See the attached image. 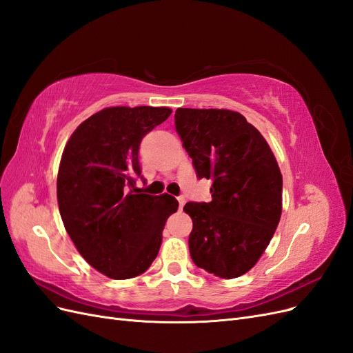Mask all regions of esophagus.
<instances>
[{"label": "esophagus", "instance_id": "34e87169", "mask_svg": "<svg viewBox=\"0 0 353 353\" xmlns=\"http://www.w3.org/2000/svg\"><path fill=\"white\" fill-rule=\"evenodd\" d=\"M178 205H179V210L184 208V205H185V197L184 196H179L178 197Z\"/></svg>", "mask_w": 353, "mask_h": 353}]
</instances>
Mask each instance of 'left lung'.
Instances as JSON below:
<instances>
[{"mask_svg":"<svg viewBox=\"0 0 353 353\" xmlns=\"http://www.w3.org/2000/svg\"><path fill=\"white\" fill-rule=\"evenodd\" d=\"M175 130L212 201H188L193 262L221 279L252 270L281 218L283 176L262 134L239 112L176 109Z\"/></svg>","mask_w":353,"mask_h":353,"instance_id":"obj_1","label":"left lung"}]
</instances>
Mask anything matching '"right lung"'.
Wrapping results in <instances>:
<instances>
[{"label":"right lung","mask_w":353,"mask_h":353,"mask_svg":"<svg viewBox=\"0 0 353 353\" xmlns=\"http://www.w3.org/2000/svg\"><path fill=\"white\" fill-rule=\"evenodd\" d=\"M168 108H108L83 121L63 152L57 201L65 228L82 258L113 280L150 268L166 219L178 210L169 194L135 188L141 179V140L165 122Z\"/></svg>","instance_id":"add662e5"}]
</instances>
